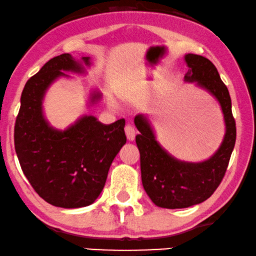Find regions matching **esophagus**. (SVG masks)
Listing matches in <instances>:
<instances>
[{"mask_svg":"<svg viewBox=\"0 0 256 256\" xmlns=\"http://www.w3.org/2000/svg\"><path fill=\"white\" fill-rule=\"evenodd\" d=\"M125 134H126V138H128V140L132 142L136 137V131L134 128V126L131 125H126L125 126Z\"/></svg>","mask_w":256,"mask_h":256,"instance_id":"34e87169","label":"esophagus"}]
</instances>
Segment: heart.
<instances>
[{
    "label": "heart",
    "mask_w": 256,
    "mask_h": 256,
    "mask_svg": "<svg viewBox=\"0 0 256 256\" xmlns=\"http://www.w3.org/2000/svg\"><path fill=\"white\" fill-rule=\"evenodd\" d=\"M108 102H110V104H111L112 106H117V102H116V100L113 99V98H110V99H108Z\"/></svg>",
    "instance_id": "1"
}]
</instances>
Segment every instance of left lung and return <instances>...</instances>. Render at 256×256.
I'll return each mask as SVG.
<instances>
[{"label":"left lung","mask_w":256,"mask_h":256,"mask_svg":"<svg viewBox=\"0 0 256 256\" xmlns=\"http://www.w3.org/2000/svg\"><path fill=\"white\" fill-rule=\"evenodd\" d=\"M184 61L189 67L184 80L218 100L226 132L220 148L208 160H180L158 143L150 119L136 116L134 125L140 132L136 136V143L140 152L142 183L152 202L166 209L188 208L208 200L224 176L236 140L230 96L214 64L197 54H186Z\"/></svg>","instance_id":"1"}]
</instances>
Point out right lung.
I'll list each match as a JSON object with an SVG mask.
<instances>
[{"instance_id": "add662e5", "label": "right lung", "mask_w": 256, "mask_h": 256, "mask_svg": "<svg viewBox=\"0 0 256 256\" xmlns=\"http://www.w3.org/2000/svg\"><path fill=\"white\" fill-rule=\"evenodd\" d=\"M90 56L70 54L50 59L26 82L15 122V151L24 176L46 202L74 209L92 204L105 186L113 160L126 143L125 120L106 125L94 116H82L64 130L53 128L44 114V96L64 72L85 74ZM102 99L90 90L88 106Z\"/></svg>"}]
</instances>
